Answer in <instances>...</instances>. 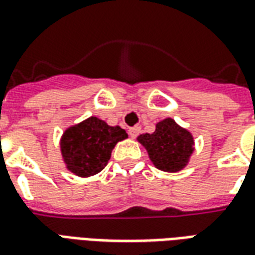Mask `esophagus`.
I'll use <instances>...</instances> for the list:
<instances>
[{"mask_svg": "<svg viewBox=\"0 0 255 255\" xmlns=\"http://www.w3.org/2000/svg\"><path fill=\"white\" fill-rule=\"evenodd\" d=\"M139 131H141V128L139 126H134V128H130L129 129V135L131 138H135L137 135L139 134Z\"/></svg>", "mask_w": 255, "mask_h": 255, "instance_id": "esophagus-1", "label": "esophagus"}]
</instances>
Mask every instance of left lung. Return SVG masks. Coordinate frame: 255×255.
I'll return each mask as SVG.
<instances>
[{
  "label": "left lung",
  "mask_w": 255,
  "mask_h": 255,
  "mask_svg": "<svg viewBox=\"0 0 255 255\" xmlns=\"http://www.w3.org/2000/svg\"><path fill=\"white\" fill-rule=\"evenodd\" d=\"M138 141L148 150L149 158L160 171H181L193 152L192 134L180 128L172 118L158 122L152 134H141Z\"/></svg>",
  "instance_id": "1"
}]
</instances>
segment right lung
I'll use <instances>...</instances> for the list:
<instances>
[{
    "label": "right lung",
    "mask_w": 255,
    "mask_h": 255,
    "mask_svg": "<svg viewBox=\"0 0 255 255\" xmlns=\"http://www.w3.org/2000/svg\"><path fill=\"white\" fill-rule=\"evenodd\" d=\"M125 138V130L120 126H109L97 117L71 126L60 139L67 169L80 177L97 175L107 165L117 142Z\"/></svg>",
    "instance_id": "1"
}]
</instances>
